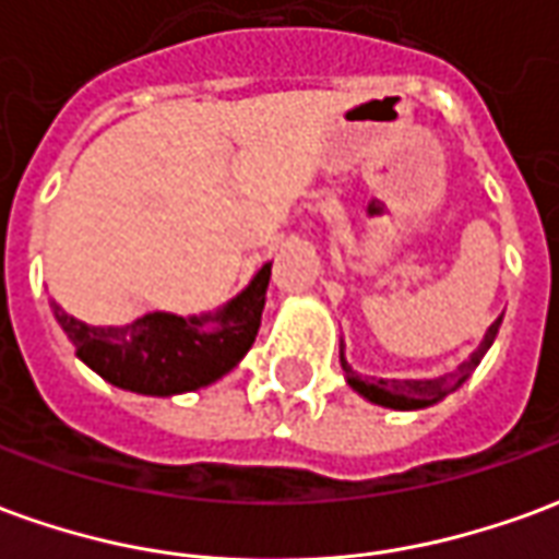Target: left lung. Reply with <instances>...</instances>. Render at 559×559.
I'll list each match as a JSON object with an SVG mask.
<instances>
[{"label": "left lung", "instance_id": "1", "mask_svg": "<svg viewBox=\"0 0 559 559\" xmlns=\"http://www.w3.org/2000/svg\"><path fill=\"white\" fill-rule=\"evenodd\" d=\"M500 323L503 317H497L485 338L476 350L469 353V359L461 368L457 374L452 377H437V380H365L350 368V362L344 359V344H341V368H344V380L353 392H359L365 401L371 404H380V407H389V411H421V407H431L437 401H443L445 395H452L455 389H461L469 380V374L476 371V365L481 362V356L488 353V347L497 338L500 332Z\"/></svg>", "mask_w": 559, "mask_h": 559}]
</instances>
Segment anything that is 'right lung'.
<instances>
[{"mask_svg":"<svg viewBox=\"0 0 559 559\" xmlns=\"http://www.w3.org/2000/svg\"><path fill=\"white\" fill-rule=\"evenodd\" d=\"M269 275L272 263L260 266L230 302L200 317L152 311L128 326H90L56 302L50 308L80 362L95 374L126 392L170 399L209 386L242 362L260 329Z\"/></svg>","mask_w":559,"mask_h":559,"instance_id":"obj_1","label":"right lung"}]
</instances>
